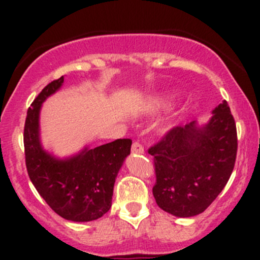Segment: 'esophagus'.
<instances>
[{
	"instance_id": "34e87169",
	"label": "esophagus",
	"mask_w": 260,
	"mask_h": 260,
	"mask_svg": "<svg viewBox=\"0 0 260 260\" xmlns=\"http://www.w3.org/2000/svg\"><path fill=\"white\" fill-rule=\"evenodd\" d=\"M132 153L133 154H142V153H145V148H143V146L141 145L140 142H137V141H136V142L132 145Z\"/></svg>"
}]
</instances>
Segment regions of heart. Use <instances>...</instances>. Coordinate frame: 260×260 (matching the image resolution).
Here are the masks:
<instances>
[{"instance_id":"1","label":"heart","mask_w":260,"mask_h":260,"mask_svg":"<svg viewBox=\"0 0 260 260\" xmlns=\"http://www.w3.org/2000/svg\"><path fill=\"white\" fill-rule=\"evenodd\" d=\"M174 99V93H166L161 94V95L153 96V98L149 99L148 102V108L149 111H158L161 108H166L170 106V103Z\"/></svg>"}]
</instances>
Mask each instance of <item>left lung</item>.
I'll use <instances>...</instances> for the list:
<instances>
[{
    "instance_id": "8db88e82",
    "label": "left lung",
    "mask_w": 260,
    "mask_h": 260,
    "mask_svg": "<svg viewBox=\"0 0 260 260\" xmlns=\"http://www.w3.org/2000/svg\"><path fill=\"white\" fill-rule=\"evenodd\" d=\"M237 151V124L225 101L212 111L208 124L199 127L193 120L170 129L148 148L157 205L179 217L205 211L229 181Z\"/></svg>"
}]
</instances>
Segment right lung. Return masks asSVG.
<instances>
[{
	"label": "right lung",
	"mask_w": 260,
	"mask_h": 260,
	"mask_svg": "<svg viewBox=\"0 0 260 260\" xmlns=\"http://www.w3.org/2000/svg\"><path fill=\"white\" fill-rule=\"evenodd\" d=\"M62 81L64 77L49 83L28 108L23 128L26 169L38 192L57 215L70 221H91L111 209L115 177L131 153L132 140L85 147L64 159L44 151L39 133L41 104L59 90Z\"/></svg>",
	"instance_id": "obj_1"
}]
</instances>
